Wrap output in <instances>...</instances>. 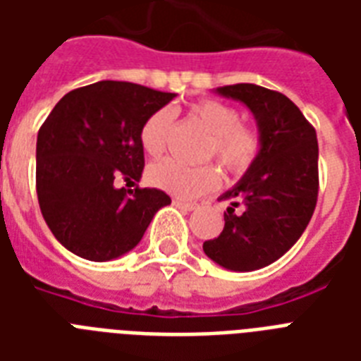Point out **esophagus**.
I'll return each mask as SVG.
<instances>
[{"label":"esophagus","mask_w":361,"mask_h":361,"mask_svg":"<svg viewBox=\"0 0 361 361\" xmlns=\"http://www.w3.org/2000/svg\"><path fill=\"white\" fill-rule=\"evenodd\" d=\"M176 208L185 209V212H192V209H197V204L195 202H185V200H180V198H174V202H172Z\"/></svg>","instance_id":"obj_1"}]
</instances>
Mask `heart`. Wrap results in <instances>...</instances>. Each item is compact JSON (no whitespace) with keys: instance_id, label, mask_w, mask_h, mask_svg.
Listing matches in <instances>:
<instances>
[{"instance_id":"1","label":"heart","mask_w":361,"mask_h":361,"mask_svg":"<svg viewBox=\"0 0 361 361\" xmlns=\"http://www.w3.org/2000/svg\"><path fill=\"white\" fill-rule=\"evenodd\" d=\"M189 114L209 133L206 157H217L226 172L234 176L251 169L262 142L251 125L240 121V112L232 104L217 99H200L189 106ZM170 130L172 112L169 109L155 110L142 123L140 144L144 152L152 157L163 155L169 147ZM147 180L161 191L183 200H192L215 191L221 183V172L215 164L185 166L174 159H163L149 166Z\"/></svg>"}]
</instances>
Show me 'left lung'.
Wrapping results in <instances>:
<instances>
[{
  "instance_id": "1",
  "label": "left lung",
  "mask_w": 361,
  "mask_h": 361,
  "mask_svg": "<svg viewBox=\"0 0 361 361\" xmlns=\"http://www.w3.org/2000/svg\"><path fill=\"white\" fill-rule=\"evenodd\" d=\"M249 106L260 130V153L243 180L221 198L231 200L225 228L204 241V252L232 271L275 262L309 225L319 198V142L302 110L279 92L255 84L217 87Z\"/></svg>"
}]
</instances>
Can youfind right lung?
Here are the masks:
<instances>
[{"label":"right lung","instance_id":"1","mask_svg":"<svg viewBox=\"0 0 361 361\" xmlns=\"http://www.w3.org/2000/svg\"><path fill=\"white\" fill-rule=\"evenodd\" d=\"M176 97L133 82L103 80L61 97L37 135V198L56 240L104 262L138 245L170 197L135 185L144 170L142 123Z\"/></svg>","mask_w":361,"mask_h":361}]
</instances>
